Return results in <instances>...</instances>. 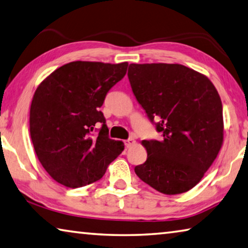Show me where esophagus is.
I'll list each match as a JSON object with an SVG mask.
<instances>
[{"instance_id":"34e87169","label":"esophagus","mask_w":248,"mask_h":248,"mask_svg":"<svg viewBox=\"0 0 248 248\" xmlns=\"http://www.w3.org/2000/svg\"><path fill=\"white\" fill-rule=\"evenodd\" d=\"M135 140H134V138H128V140H126L124 141V144H125V146L127 147V148H129V147H132V146H134L135 145Z\"/></svg>"}]
</instances>
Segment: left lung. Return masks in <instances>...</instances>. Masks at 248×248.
Returning <instances> with one entry per match:
<instances>
[{
	"instance_id": "left-lung-1",
	"label": "left lung",
	"mask_w": 248,
	"mask_h": 248,
	"mask_svg": "<svg viewBox=\"0 0 248 248\" xmlns=\"http://www.w3.org/2000/svg\"><path fill=\"white\" fill-rule=\"evenodd\" d=\"M129 82L138 103L161 133L142 140L145 163L140 179L166 195L196 186L223 142L222 102L207 76L181 64H129Z\"/></svg>"
}]
</instances>
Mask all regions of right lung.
Wrapping results in <instances>:
<instances>
[{
  "label": "right lung",
  "mask_w": 248,
  "mask_h": 248,
  "mask_svg": "<svg viewBox=\"0 0 248 248\" xmlns=\"http://www.w3.org/2000/svg\"><path fill=\"white\" fill-rule=\"evenodd\" d=\"M127 66L76 61L38 86L30 106V136L39 161L58 183L71 188L93 183L124 150L123 142L108 138L100 108ZM97 124L102 128L93 136Z\"/></svg>",
  "instance_id": "right-lung-1"
}]
</instances>
